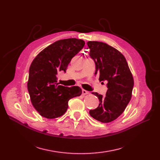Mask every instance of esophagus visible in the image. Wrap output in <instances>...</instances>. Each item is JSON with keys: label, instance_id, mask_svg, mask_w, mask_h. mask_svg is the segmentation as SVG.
I'll use <instances>...</instances> for the list:
<instances>
[{"label": "esophagus", "instance_id": "esophagus-1", "mask_svg": "<svg viewBox=\"0 0 160 160\" xmlns=\"http://www.w3.org/2000/svg\"><path fill=\"white\" fill-rule=\"evenodd\" d=\"M89 91H86V90H85V89H83V90H82V94H83V95H88V94H89Z\"/></svg>", "mask_w": 160, "mask_h": 160}]
</instances>
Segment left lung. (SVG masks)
<instances>
[{"label": "left lung", "mask_w": 160, "mask_h": 160, "mask_svg": "<svg viewBox=\"0 0 160 160\" xmlns=\"http://www.w3.org/2000/svg\"><path fill=\"white\" fill-rule=\"evenodd\" d=\"M88 45L95 63V75L99 76V81L108 82V88L105 97L92 93L98 97L99 104L89 114L99 122L109 123L123 113L130 101L133 78L126 59L118 50L98 41H89Z\"/></svg>", "instance_id": "8db88e82"}]
</instances>
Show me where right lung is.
I'll return each instance as SVG.
<instances>
[{"label":"right lung","instance_id":"obj_1","mask_svg":"<svg viewBox=\"0 0 160 160\" xmlns=\"http://www.w3.org/2000/svg\"><path fill=\"white\" fill-rule=\"evenodd\" d=\"M85 45V41L75 38L57 41L41 51L29 68L27 88L33 107L42 117H61L68 108V101L79 96L82 90L59 85L57 75L65 72L72 58Z\"/></svg>","mask_w":160,"mask_h":160}]
</instances>
